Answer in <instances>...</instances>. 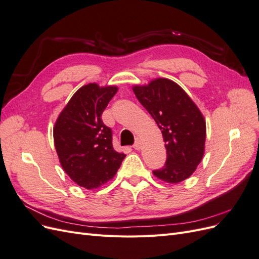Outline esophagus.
Listing matches in <instances>:
<instances>
[{
	"instance_id": "34e87169",
	"label": "esophagus",
	"mask_w": 259,
	"mask_h": 259,
	"mask_svg": "<svg viewBox=\"0 0 259 259\" xmlns=\"http://www.w3.org/2000/svg\"><path fill=\"white\" fill-rule=\"evenodd\" d=\"M133 147H134L135 150H140V148H142V142H140V139H137L136 143L134 144V146H133Z\"/></svg>"
}]
</instances>
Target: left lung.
<instances>
[{"instance_id":"left-lung-1","label":"left lung","mask_w":259,"mask_h":259,"mask_svg":"<svg viewBox=\"0 0 259 259\" xmlns=\"http://www.w3.org/2000/svg\"><path fill=\"white\" fill-rule=\"evenodd\" d=\"M132 89L158 124L165 143V165L153 170V175L167 184L184 182L194 173L204 155V116L190 96L166 77H156Z\"/></svg>"}]
</instances>
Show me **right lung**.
Wrapping results in <instances>:
<instances>
[{"instance_id":"add662e5","label":"right lung","mask_w":259,"mask_h":259,"mask_svg":"<svg viewBox=\"0 0 259 259\" xmlns=\"http://www.w3.org/2000/svg\"><path fill=\"white\" fill-rule=\"evenodd\" d=\"M116 85L89 83L77 90L54 125V145L61 167L80 187L97 189L115 176L125 158L112 147V133L101 120Z\"/></svg>"}]
</instances>
